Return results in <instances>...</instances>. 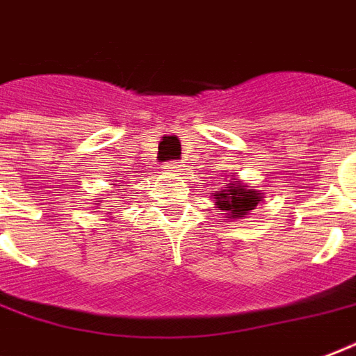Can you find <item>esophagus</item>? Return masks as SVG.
<instances>
[{"label":"esophagus","instance_id":"34e87169","mask_svg":"<svg viewBox=\"0 0 356 356\" xmlns=\"http://www.w3.org/2000/svg\"><path fill=\"white\" fill-rule=\"evenodd\" d=\"M166 168L168 172H179V170H181V164H177V162H170Z\"/></svg>","mask_w":356,"mask_h":356}]
</instances>
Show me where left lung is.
Instances as JSON below:
<instances>
[{
  "mask_svg": "<svg viewBox=\"0 0 356 356\" xmlns=\"http://www.w3.org/2000/svg\"><path fill=\"white\" fill-rule=\"evenodd\" d=\"M230 181H227V179ZM226 183H222V188L213 192L214 207L220 214H224L229 220H237V218H244L246 214H250V211L257 207V203L263 202V196L259 190L254 186L237 179L235 175L224 177Z\"/></svg>",
  "mask_w": 356,
  "mask_h": 356,
  "instance_id": "1",
  "label": "left lung"
}]
</instances>
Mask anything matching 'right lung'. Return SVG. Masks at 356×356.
<instances>
[{
	"mask_svg": "<svg viewBox=\"0 0 356 356\" xmlns=\"http://www.w3.org/2000/svg\"><path fill=\"white\" fill-rule=\"evenodd\" d=\"M121 186H123V184H121V183L115 184V188H121ZM99 200H102V197H99ZM99 205H102V203H95V207H99Z\"/></svg>",
	"mask_w": 356,
	"mask_h": 356,
	"instance_id": "obj_1",
	"label": "right lung"
}]
</instances>
